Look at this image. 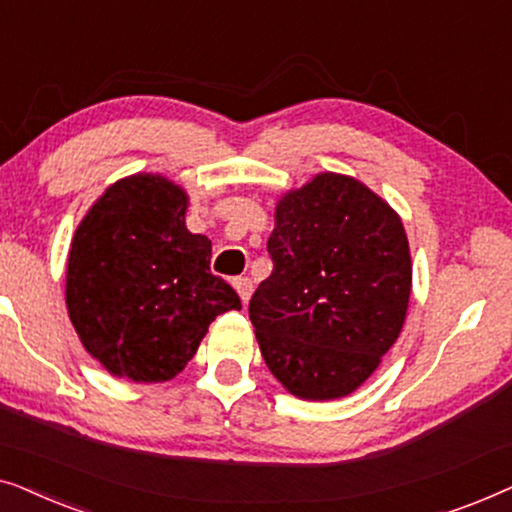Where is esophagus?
Wrapping results in <instances>:
<instances>
[{
	"label": "esophagus",
	"mask_w": 512,
	"mask_h": 512,
	"mask_svg": "<svg viewBox=\"0 0 512 512\" xmlns=\"http://www.w3.org/2000/svg\"><path fill=\"white\" fill-rule=\"evenodd\" d=\"M233 286H235L237 296L242 298V303H249L251 291H254V284H251V279L249 277H235L233 279Z\"/></svg>",
	"instance_id": "esophagus-1"
}]
</instances>
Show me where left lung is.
I'll list each match as a JSON object with an SVG mask.
<instances>
[{"mask_svg": "<svg viewBox=\"0 0 512 512\" xmlns=\"http://www.w3.org/2000/svg\"><path fill=\"white\" fill-rule=\"evenodd\" d=\"M268 251L275 268L251 296L249 319L270 373L303 401L349 396L408 314L401 216L359 179L321 172L277 202Z\"/></svg>", "mask_w": 512, "mask_h": 512, "instance_id": "1", "label": "left lung"}]
</instances>
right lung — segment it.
Returning a JSON list of instances; mask_svg holds the SVG:
<instances>
[{
	"label": "right lung",
	"mask_w": 512,
	"mask_h": 512,
	"mask_svg": "<svg viewBox=\"0 0 512 512\" xmlns=\"http://www.w3.org/2000/svg\"><path fill=\"white\" fill-rule=\"evenodd\" d=\"M188 195L163 174L111 184L72 237L65 300L86 352L111 375L167 382L219 314L242 310L209 272L212 242L186 228Z\"/></svg>",
	"instance_id": "obj_1"
}]
</instances>
